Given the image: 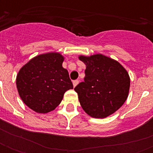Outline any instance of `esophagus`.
Listing matches in <instances>:
<instances>
[{
	"label": "esophagus",
	"mask_w": 153,
	"mask_h": 153,
	"mask_svg": "<svg viewBox=\"0 0 153 153\" xmlns=\"http://www.w3.org/2000/svg\"><path fill=\"white\" fill-rule=\"evenodd\" d=\"M78 84H79V80H74L73 81V86H74V87H75Z\"/></svg>",
	"instance_id": "obj_1"
}]
</instances>
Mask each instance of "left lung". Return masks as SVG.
<instances>
[{"label": "left lung", "instance_id": "8db88e82", "mask_svg": "<svg viewBox=\"0 0 153 153\" xmlns=\"http://www.w3.org/2000/svg\"><path fill=\"white\" fill-rule=\"evenodd\" d=\"M86 64L84 82L74 91L80 105L90 116L105 118L117 111L128 98L130 79L117 61L102 54L79 56Z\"/></svg>", "mask_w": 153, "mask_h": 153}]
</instances>
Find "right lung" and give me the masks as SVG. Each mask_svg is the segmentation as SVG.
<instances>
[{
  "mask_svg": "<svg viewBox=\"0 0 153 153\" xmlns=\"http://www.w3.org/2000/svg\"><path fill=\"white\" fill-rule=\"evenodd\" d=\"M64 58L59 53L39 55L20 70L16 87L22 101L30 109L39 114L55 109L63 94L73 84L67 70L62 66Z\"/></svg>",
  "mask_w": 153,
  "mask_h": 153,
  "instance_id": "add662e5",
  "label": "right lung"
}]
</instances>
